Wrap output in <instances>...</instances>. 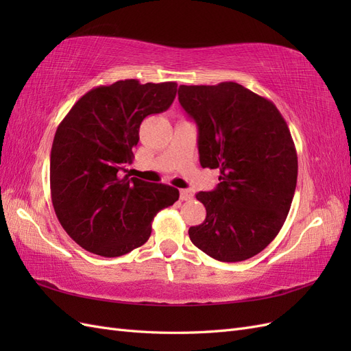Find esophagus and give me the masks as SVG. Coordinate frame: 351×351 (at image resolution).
Here are the masks:
<instances>
[{
	"label": "esophagus",
	"instance_id": "1",
	"mask_svg": "<svg viewBox=\"0 0 351 351\" xmlns=\"http://www.w3.org/2000/svg\"><path fill=\"white\" fill-rule=\"evenodd\" d=\"M193 197V193L190 192L189 189H182L180 190V200H190Z\"/></svg>",
	"mask_w": 351,
	"mask_h": 351
}]
</instances>
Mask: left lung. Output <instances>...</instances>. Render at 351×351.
<instances>
[{
    "instance_id": "1",
    "label": "left lung",
    "mask_w": 351,
    "mask_h": 351,
    "mask_svg": "<svg viewBox=\"0 0 351 351\" xmlns=\"http://www.w3.org/2000/svg\"><path fill=\"white\" fill-rule=\"evenodd\" d=\"M178 101L197 124L200 165L221 171L215 190L196 195L206 218L189 237L217 261H246L289 215L299 168L289 125L274 102L236 82L182 84Z\"/></svg>"
}]
</instances>
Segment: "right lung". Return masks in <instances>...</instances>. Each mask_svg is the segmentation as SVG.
Returning a JSON list of instances; mask_svg holds the SVG:
<instances>
[{
	"label": "right lung",
	"instance_id": "1",
	"mask_svg": "<svg viewBox=\"0 0 351 351\" xmlns=\"http://www.w3.org/2000/svg\"><path fill=\"white\" fill-rule=\"evenodd\" d=\"M176 92V82L119 80L84 93L60 123L51 147V199L60 224L84 250L115 258L141 247L154 217L178 200L171 186L123 174L142 121L168 110Z\"/></svg>",
	"mask_w": 351,
	"mask_h": 351
}]
</instances>
